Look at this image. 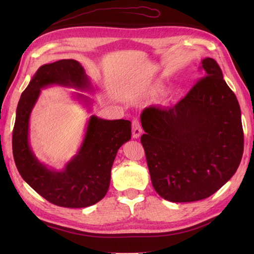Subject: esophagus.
Here are the masks:
<instances>
[{"label":"esophagus","instance_id":"1","mask_svg":"<svg viewBox=\"0 0 254 254\" xmlns=\"http://www.w3.org/2000/svg\"><path fill=\"white\" fill-rule=\"evenodd\" d=\"M142 133V126L140 122L137 120L132 121V137L133 139H137Z\"/></svg>","mask_w":254,"mask_h":254}]
</instances>
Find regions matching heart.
I'll return each mask as SVG.
<instances>
[{"label": "heart", "instance_id": "b5f03b06", "mask_svg": "<svg viewBox=\"0 0 254 254\" xmlns=\"http://www.w3.org/2000/svg\"><path fill=\"white\" fill-rule=\"evenodd\" d=\"M155 90H156L157 92H162V91H163V89L161 88V87H156V88H155Z\"/></svg>", "mask_w": 254, "mask_h": 254}]
</instances>
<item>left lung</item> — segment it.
I'll return each mask as SVG.
<instances>
[{
    "label": "left lung",
    "mask_w": 254,
    "mask_h": 254,
    "mask_svg": "<svg viewBox=\"0 0 254 254\" xmlns=\"http://www.w3.org/2000/svg\"><path fill=\"white\" fill-rule=\"evenodd\" d=\"M174 107L150 106L141 114V143L152 187L165 200L210 197L237 171L244 152L241 108L213 58Z\"/></svg>",
    "instance_id": "8db88e82"
}]
</instances>
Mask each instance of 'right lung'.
Listing matches in <instances>:
<instances>
[{
    "label": "right lung",
    "instance_id": "1",
    "mask_svg": "<svg viewBox=\"0 0 254 254\" xmlns=\"http://www.w3.org/2000/svg\"><path fill=\"white\" fill-rule=\"evenodd\" d=\"M60 84L90 90L91 83L78 61L63 59L44 64L23 91L17 107L12 131V152L16 166L27 184L53 204L86 207L95 204L108 191L111 167L121 146L131 139V123L127 120H102L92 115L80 148L64 171L57 172L39 162L28 143L30 112L40 89ZM86 104L89 98L77 94Z\"/></svg>",
    "mask_w": 254,
    "mask_h": 254
}]
</instances>
